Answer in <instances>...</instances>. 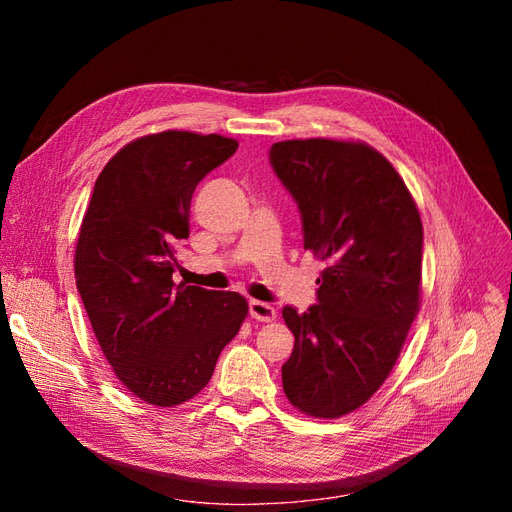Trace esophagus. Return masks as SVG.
Wrapping results in <instances>:
<instances>
[{
    "label": "esophagus",
    "mask_w": 512,
    "mask_h": 512,
    "mask_svg": "<svg viewBox=\"0 0 512 512\" xmlns=\"http://www.w3.org/2000/svg\"><path fill=\"white\" fill-rule=\"evenodd\" d=\"M250 316L258 322H271L277 318V312L265 301H250Z\"/></svg>",
    "instance_id": "1"
}]
</instances>
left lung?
Segmentation results:
<instances>
[{
    "mask_svg": "<svg viewBox=\"0 0 512 512\" xmlns=\"http://www.w3.org/2000/svg\"><path fill=\"white\" fill-rule=\"evenodd\" d=\"M269 156L299 205L305 250L327 262L318 303L282 312L294 335L284 393L307 416L339 418L389 378L418 314L421 213L393 164L367 143L297 138Z\"/></svg>",
    "mask_w": 512,
    "mask_h": 512,
    "instance_id": "1",
    "label": "left lung"
}]
</instances>
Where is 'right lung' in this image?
I'll return each mask as SVG.
<instances>
[{
    "instance_id": "right-lung-1",
    "label": "right lung",
    "mask_w": 512,
    "mask_h": 512,
    "mask_svg": "<svg viewBox=\"0 0 512 512\" xmlns=\"http://www.w3.org/2000/svg\"><path fill=\"white\" fill-rule=\"evenodd\" d=\"M237 147L185 130L136 138L102 168L85 211L76 288L115 376L151 406L175 408L203 391L247 316L239 292L173 282L196 185Z\"/></svg>"
}]
</instances>
